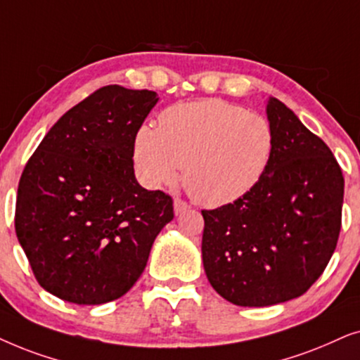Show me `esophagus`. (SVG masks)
I'll list each match as a JSON object with an SVG mask.
<instances>
[{
  "label": "esophagus",
  "mask_w": 360,
  "mask_h": 360,
  "mask_svg": "<svg viewBox=\"0 0 360 360\" xmlns=\"http://www.w3.org/2000/svg\"><path fill=\"white\" fill-rule=\"evenodd\" d=\"M191 207V205L186 202V200H183V199H174V212H176V215H179V214H183V212H186V210H188Z\"/></svg>",
  "instance_id": "esophagus-1"
}]
</instances>
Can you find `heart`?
<instances>
[{
    "instance_id": "obj_1",
    "label": "heart",
    "mask_w": 360,
    "mask_h": 360,
    "mask_svg": "<svg viewBox=\"0 0 360 360\" xmlns=\"http://www.w3.org/2000/svg\"><path fill=\"white\" fill-rule=\"evenodd\" d=\"M275 131L260 113L220 98L177 103L160 115V127L143 124L133 161L148 188L171 184L184 166L189 195L207 207L245 198L266 174Z\"/></svg>"
}]
</instances>
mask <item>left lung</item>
I'll return each instance as SVG.
<instances>
[{
	"label": "left lung",
	"mask_w": 360,
	"mask_h": 360,
	"mask_svg": "<svg viewBox=\"0 0 360 360\" xmlns=\"http://www.w3.org/2000/svg\"><path fill=\"white\" fill-rule=\"evenodd\" d=\"M266 117L275 151L245 198L202 210V262L210 285L248 308L298 298L336 250L344 176L329 146L278 98Z\"/></svg>",
	"instance_id": "8db88e82"
}]
</instances>
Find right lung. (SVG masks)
Listing matches in <instances>:
<instances>
[{
  "label": "right lung",
  "mask_w": 360,
  "mask_h": 360,
  "mask_svg": "<svg viewBox=\"0 0 360 360\" xmlns=\"http://www.w3.org/2000/svg\"><path fill=\"white\" fill-rule=\"evenodd\" d=\"M158 102L151 90L107 85L62 115L24 167L18 240L37 283L75 304L120 298L145 270L174 217L171 195L138 184L133 141Z\"/></svg>",
  "instance_id": "1"
}]
</instances>
